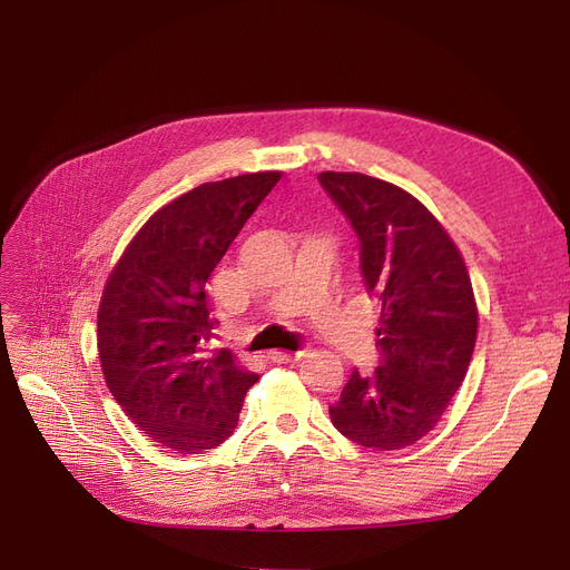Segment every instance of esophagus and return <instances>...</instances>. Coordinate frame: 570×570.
Segmentation results:
<instances>
[{
	"label": "esophagus",
	"instance_id": "obj_1",
	"mask_svg": "<svg viewBox=\"0 0 570 570\" xmlns=\"http://www.w3.org/2000/svg\"><path fill=\"white\" fill-rule=\"evenodd\" d=\"M299 356H302V352H285V350H273L268 354L273 364H289V361H297Z\"/></svg>",
	"mask_w": 570,
	"mask_h": 570
}]
</instances>
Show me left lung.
Wrapping results in <instances>:
<instances>
[{"label": "left lung", "instance_id": "obj_1", "mask_svg": "<svg viewBox=\"0 0 570 570\" xmlns=\"http://www.w3.org/2000/svg\"><path fill=\"white\" fill-rule=\"evenodd\" d=\"M352 220L361 273L381 302L383 366L354 368L331 421L368 450H404L433 430L469 371L478 304L463 256L442 223L406 189L364 174H318Z\"/></svg>", "mask_w": 570, "mask_h": 570}]
</instances>
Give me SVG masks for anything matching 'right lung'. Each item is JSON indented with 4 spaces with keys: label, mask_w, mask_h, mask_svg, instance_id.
Returning a JSON list of instances; mask_svg holds the SVG:
<instances>
[{
    "label": "right lung",
    "mask_w": 570,
    "mask_h": 570,
    "mask_svg": "<svg viewBox=\"0 0 570 570\" xmlns=\"http://www.w3.org/2000/svg\"><path fill=\"white\" fill-rule=\"evenodd\" d=\"M283 170L204 183L151 214L120 254L97 308L107 387L174 454L226 442L258 375L214 347L212 273Z\"/></svg>",
    "instance_id": "1"
}]
</instances>
